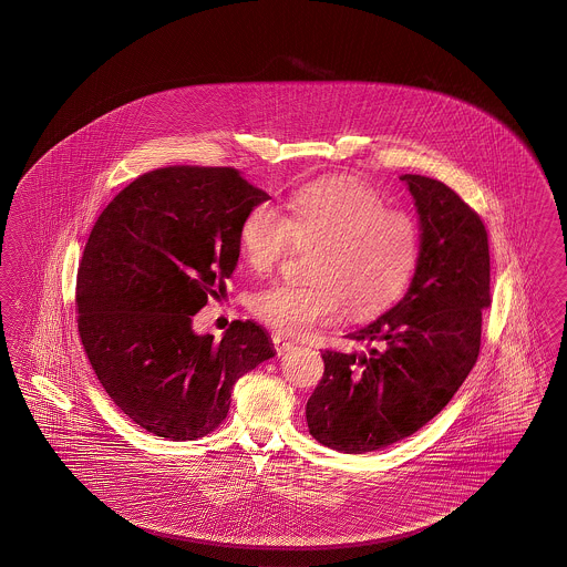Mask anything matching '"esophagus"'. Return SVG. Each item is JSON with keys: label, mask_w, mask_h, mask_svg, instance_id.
<instances>
[{"label": "esophagus", "mask_w": 567, "mask_h": 567, "mask_svg": "<svg viewBox=\"0 0 567 567\" xmlns=\"http://www.w3.org/2000/svg\"><path fill=\"white\" fill-rule=\"evenodd\" d=\"M272 343H275V349L278 351V355H282V353L291 351L292 347H295L292 341L285 339V337H280V334H272Z\"/></svg>", "instance_id": "34e87169"}]
</instances>
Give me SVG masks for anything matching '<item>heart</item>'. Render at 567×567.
<instances>
[{"mask_svg": "<svg viewBox=\"0 0 567 567\" xmlns=\"http://www.w3.org/2000/svg\"><path fill=\"white\" fill-rule=\"evenodd\" d=\"M292 247L311 249L308 280L270 285L251 297L249 309L278 332L308 334L344 309L361 318L389 306L412 276L417 226L363 183L318 181L295 190L282 216L258 206L240 220V256L251 272H272Z\"/></svg>", "mask_w": 567, "mask_h": 567, "instance_id": "obj_1", "label": "heart"}]
</instances>
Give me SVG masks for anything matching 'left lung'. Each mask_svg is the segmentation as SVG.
<instances>
[{
  "label": "left lung",
  "mask_w": 567,
  "mask_h": 567,
  "mask_svg": "<svg viewBox=\"0 0 567 567\" xmlns=\"http://www.w3.org/2000/svg\"><path fill=\"white\" fill-rule=\"evenodd\" d=\"M420 216V256L395 308L347 334L365 353L324 351L306 408L309 434L341 453L399 443L429 424L464 384L491 306L488 235L445 183L403 174Z\"/></svg>",
  "instance_id": "obj_1"
}]
</instances>
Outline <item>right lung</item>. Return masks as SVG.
<instances>
[{"label": "right lung", "instance_id": "obj_1", "mask_svg": "<svg viewBox=\"0 0 567 567\" xmlns=\"http://www.w3.org/2000/svg\"><path fill=\"white\" fill-rule=\"evenodd\" d=\"M270 199L235 168L145 172L107 204L76 275L79 334L105 393L141 429L195 441L223 424L235 382L275 349L251 320L223 339L193 316L226 291L239 226Z\"/></svg>", "mask_w": 567, "mask_h": 567}]
</instances>
